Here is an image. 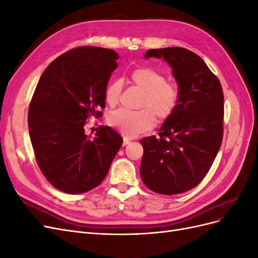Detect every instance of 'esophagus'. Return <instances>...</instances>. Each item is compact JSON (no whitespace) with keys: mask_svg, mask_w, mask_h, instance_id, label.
<instances>
[{"mask_svg":"<svg viewBox=\"0 0 258 258\" xmlns=\"http://www.w3.org/2000/svg\"><path fill=\"white\" fill-rule=\"evenodd\" d=\"M129 143H131L130 139H129L128 137H124V138H123V142H122V145H123V146H126V145H128Z\"/></svg>","mask_w":258,"mask_h":258,"instance_id":"34e87169","label":"esophagus"}]
</instances>
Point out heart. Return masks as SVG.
I'll use <instances>...</instances> for the list:
<instances>
[{"instance_id":"b5f03b06","label":"heart","mask_w":258,"mask_h":258,"mask_svg":"<svg viewBox=\"0 0 258 258\" xmlns=\"http://www.w3.org/2000/svg\"><path fill=\"white\" fill-rule=\"evenodd\" d=\"M131 80L145 91L140 104L144 108L139 111L118 108L110 113L107 121L123 136L134 138L154 127L155 116L160 121L169 119L178 105L179 93L174 85L167 83L165 76L148 68L136 69L131 74ZM121 90L122 81H112L105 89L106 102L110 105L118 103Z\"/></svg>"}]
</instances>
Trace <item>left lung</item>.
Here are the masks:
<instances>
[{
  "label": "left lung",
  "instance_id": "obj_1",
  "mask_svg": "<svg viewBox=\"0 0 258 258\" xmlns=\"http://www.w3.org/2000/svg\"><path fill=\"white\" fill-rule=\"evenodd\" d=\"M162 58L172 68L178 105L159 134L140 141L144 148L140 174L161 195L196 187L209 172L223 141L222 85L198 54L181 47L150 49L145 58Z\"/></svg>",
  "mask_w": 258,
  "mask_h": 258
}]
</instances>
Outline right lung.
Returning a JSON list of instances; mask_svg holds the SVG:
<instances>
[{"instance_id": "1", "label": "right lung", "mask_w": 258, "mask_h": 258, "mask_svg": "<svg viewBox=\"0 0 258 258\" xmlns=\"http://www.w3.org/2000/svg\"><path fill=\"white\" fill-rule=\"evenodd\" d=\"M118 54L113 49L82 46L46 68L31 100L28 124L37 165L47 181L67 194L95 188L105 178L122 144L107 126L96 137L85 134L89 117H101L105 89Z\"/></svg>"}]
</instances>
